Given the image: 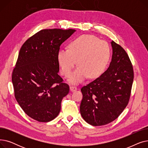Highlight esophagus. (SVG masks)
<instances>
[{
	"instance_id": "1",
	"label": "esophagus",
	"mask_w": 148,
	"mask_h": 148,
	"mask_svg": "<svg viewBox=\"0 0 148 148\" xmlns=\"http://www.w3.org/2000/svg\"><path fill=\"white\" fill-rule=\"evenodd\" d=\"M69 89H70V90H71V92H74L75 90H77V88L75 87V86H70L69 87Z\"/></svg>"
}]
</instances>
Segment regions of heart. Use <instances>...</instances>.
Returning <instances> with one entry per match:
<instances>
[{
    "mask_svg": "<svg viewBox=\"0 0 148 148\" xmlns=\"http://www.w3.org/2000/svg\"><path fill=\"white\" fill-rule=\"evenodd\" d=\"M111 57V49L108 44L94 35H83L69 42L68 49H62L58 53V62L62 74L69 77L71 84L82 83L89 76L95 79L105 71Z\"/></svg>",
    "mask_w": 148,
    "mask_h": 148,
    "instance_id": "1",
    "label": "heart"
}]
</instances>
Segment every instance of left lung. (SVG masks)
I'll return each instance as SVG.
<instances>
[{
  "instance_id": "left-lung-1",
  "label": "left lung",
  "mask_w": 148,
  "mask_h": 148,
  "mask_svg": "<svg viewBox=\"0 0 148 148\" xmlns=\"http://www.w3.org/2000/svg\"><path fill=\"white\" fill-rule=\"evenodd\" d=\"M112 61L101 75L82 88L80 111L83 119L93 126L114 121L127 107L131 95L134 71L127 52L111 42Z\"/></svg>"
}]
</instances>
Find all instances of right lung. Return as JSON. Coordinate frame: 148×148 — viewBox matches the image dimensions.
Instances as JSON below:
<instances>
[{
	"instance_id": "add662e5",
	"label": "right lung",
	"mask_w": 148,
	"mask_h": 148,
	"mask_svg": "<svg viewBox=\"0 0 148 148\" xmlns=\"http://www.w3.org/2000/svg\"><path fill=\"white\" fill-rule=\"evenodd\" d=\"M74 29H43L23 44L12 82L17 103L29 117L47 122L56 118L69 91L59 75L58 53Z\"/></svg>"
}]
</instances>
